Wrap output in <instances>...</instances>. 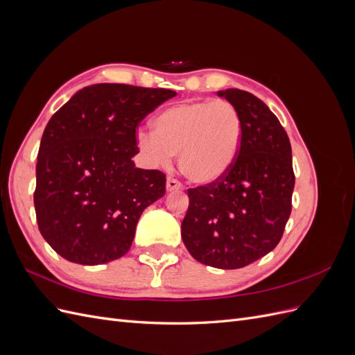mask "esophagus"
I'll return each mask as SVG.
<instances>
[{"mask_svg": "<svg viewBox=\"0 0 355 355\" xmlns=\"http://www.w3.org/2000/svg\"><path fill=\"white\" fill-rule=\"evenodd\" d=\"M166 189L168 192H175V191H180L182 189V185L179 184V182L173 178H168L167 182H166Z\"/></svg>", "mask_w": 355, "mask_h": 355, "instance_id": "esophagus-1", "label": "esophagus"}]
</instances>
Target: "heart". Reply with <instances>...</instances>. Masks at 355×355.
Listing matches in <instances>:
<instances>
[{
	"mask_svg": "<svg viewBox=\"0 0 355 355\" xmlns=\"http://www.w3.org/2000/svg\"><path fill=\"white\" fill-rule=\"evenodd\" d=\"M154 133L139 132L136 145L154 166L167 167L179 155V168L196 185H213L227 176L240 154L243 123L225 101L184 102L161 111Z\"/></svg>",
	"mask_w": 355,
	"mask_h": 355,
	"instance_id": "b5f03b06",
	"label": "heart"
}]
</instances>
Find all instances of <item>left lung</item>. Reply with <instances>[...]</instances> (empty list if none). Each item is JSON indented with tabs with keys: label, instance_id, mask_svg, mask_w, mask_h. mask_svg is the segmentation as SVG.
<instances>
[{
	"label": "left lung",
	"instance_id": "1",
	"mask_svg": "<svg viewBox=\"0 0 355 355\" xmlns=\"http://www.w3.org/2000/svg\"><path fill=\"white\" fill-rule=\"evenodd\" d=\"M243 123L240 154L230 173L207 187L188 189L182 240L196 261L237 270L280 243L292 211V146L278 118L249 92L219 90Z\"/></svg>",
	"mask_w": 355,
	"mask_h": 355
}]
</instances>
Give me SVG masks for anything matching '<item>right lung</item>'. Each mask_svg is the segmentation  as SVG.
<instances>
[{
    "mask_svg": "<svg viewBox=\"0 0 355 355\" xmlns=\"http://www.w3.org/2000/svg\"><path fill=\"white\" fill-rule=\"evenodd\" d=\"M176 96L167 89L93 84L50 118L41 137L34 204L38 228L67 261L102 265L130 250L142 211L166 175L137 168L136 127Z\"/></svg>",
    "mask_w": 355,
    "mask_h": 355,
    "instance_id": "obj_1",
    "label": "right lung"
}]
</instances>
